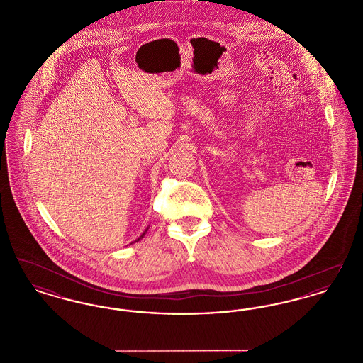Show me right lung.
Masks as SVG:
<instances>
[{
	"instance_id": "right-lung-1",
	"label": "right lung",
	"mask_w": 363,
	"mask_h": 363,
	"mask_svg": "<svg viewBox=\"0 0 363 363\" xmlns=\"http://www.w3.org/2000/svg\"><path fill=\"white\" fill-rule=\"evenodd\" d=\"M147 231H148V228H147V230H145V231H144V233H143V234H141V235H140V237H138V240H136V241H135V242L140 241V240H141V238H143V237H144V235H145V233H147ZM132 243H133V242H132Z\"/></svg>"
}]
</instances>
